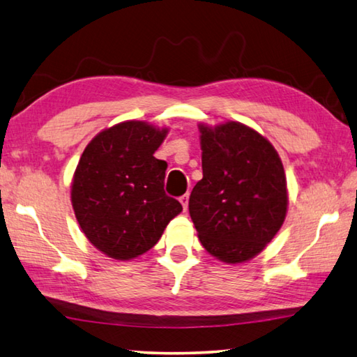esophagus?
Returning a JSON list of instances; mask_svg holds the SVG:
<instances>
[{"label": "esophagus", "instance_id": "obj_1", "mask_svg": "<svg viewBox=\"0 0 357 357\" xmlns=\"http://www.w3.org/2000/svg\"><path fill=\"white\" fill-rule=\"evenodd\" d=\"M188 202H190V194H183V196L180 197V204H181V206H183L185 211H186V208H188Z\"/></svg>", "mask_w": 357, "mask_h": 357}]
</instances>
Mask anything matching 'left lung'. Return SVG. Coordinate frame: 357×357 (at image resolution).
Listing matches in <instances>:
<instances>
[{
    "mask_svg": "<svg viewBox=\"0 0 357 357\" xmlns=\"http://www.w3.org/2000/svg\"><path fill=\"white\" fill-rule=\"evenodd\" d=\"M202 171L190 214L202 245L228 264L253 258L283 225V163L268 141L241 123L200 126Z\"/></svg>",
    "mask_w": 357,
    "mask_h": 357,
    "instance_id": "8db88e82",
    "label": "left lung"
}]
</instances>
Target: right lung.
Segmentation results:
<instances>
[{
    "instance_id": "right-lung-1",
    "label": "right lung",
    "mask_w": 357,
    "mask_h": 357,
    "mask_svg": "<svg viewBox=\"0 0 357 357\" xmlns=\"http://www.w3.org/2000/svg\"><path fill=\"white\" fill-rule=\"evenodd\" d=\"M166 130L141 121L110 127L85 147L71 202L93 245L113 259H132L157 244L181 211L165 192L166 161L153 157Z\"/></svg>"
}]
</instances>
